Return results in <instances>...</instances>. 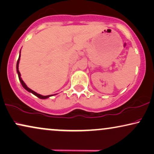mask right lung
Instances as JSON below:
<instances>
[{"mask_svg":"<svg viewBox=\"0 0 154 154\" xmlns=\"http://www.w3.org/2000/svg\"><path fill=\"white\" fill-rule=\"evenodd\" d=\"M20 55H19L18 60H17V61L16 69H17V75H18L19 80H20V83H21V85H22V86H23V87H24V88H25V89H26L27 91H29V92L32 93V94H33L34 95H35L36 97H38V98H40V99H42V100H44V99H47V98H48V97H50L52 96V95H47V96H42V95L38 94V93H36L35 91H34L33 90H32V89H30V88H28V87H27V85H25V82H23V80L22 79V78H21V77H20V72H19V70H18V65H19V61H20Z\"/></svg>","mask_w":154,"mask_h":154,"instance_id":"1","label":"right lung"}]
</instances>
